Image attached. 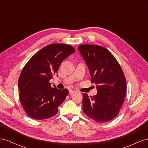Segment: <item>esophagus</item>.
Instances as JSON below:
<instances>
[{"instance_id":"34e87169","label":"esophagus","mask_w":148,"mask_h":148,"mask_svg":"<svg viewBox=\"0 0 148 148\" xmlns=\"http://www.w3.org/2000/svg\"><path fill=\"white\" fill-rule=\"evenodd\" d=\"M76 91H73V90H70L69 91V95H73V93H75Z\"/></svg>"}]
</instances>
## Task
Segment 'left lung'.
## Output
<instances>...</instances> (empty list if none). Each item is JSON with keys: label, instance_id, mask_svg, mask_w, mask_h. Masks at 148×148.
Here are the masks:
<instances>
[{"label": "left lung", "instance_id": "1", "mask_svg": "<svg viewBox=\"0 0 148 148\" xmlns=\"http://www.w3.org/2000/svg\"><path fill=\"white\" fill-rule=\"evenodd\" d=\"M78 51L88 67L97 95H83V110L97 122H106L117 116L126 96L127 82L119 64L106 48L83 44Z\"/></svg>", "mask_w": 148, "mask_h": 148}]
</instances>
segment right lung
<instances>
[{
	"instance_id": "add662e5",
	"label": "right lung",
	"mask_w": 148,
	"mask_h": 148,
	"mask_svg": "<svg viewBox=\"0 0 148 148\" xmlns=\"http://www.w3.org/2000/svg\"><path fill=\"white\" fill-rule=\"evenodd\" d=\"M75 52L70 45L53 44L41 49L26 63L18 79L20 100L26 113L36 120L50 118L68 95L66 89L51 86L49 80L57 75L63 61Z\"/></svg>"
}]
</instances>
